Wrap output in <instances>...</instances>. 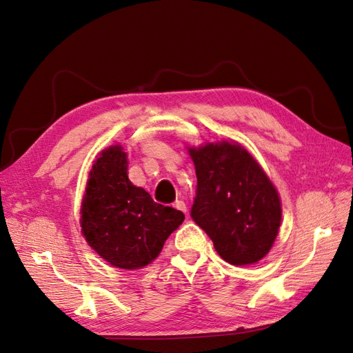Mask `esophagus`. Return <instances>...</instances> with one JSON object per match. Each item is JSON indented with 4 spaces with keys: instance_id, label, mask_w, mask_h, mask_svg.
<instances>
[{
    "instance_id": "obj_1",
    "label": "esophagus",
    "mask_w": 353,
    "mask_h": 353,
    "mask_svg": "<svg viewBox=\"0 0 353 353\" xmlns=\"http://www.w3.org/2000/svg\"><path fill=\"white\" fill-rule=\"evenodd\" d=\"M176 210H181V212H187V206H185V203L183 201V200H176V201H174V205H172Z\"/></svg>"
}]
</instances>
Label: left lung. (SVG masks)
Here are the masks:
<instances>
[{
    "mask_svg": "<svg viewBox=\"0 0 353 353\" xmlns=\"http://www.w3.org/2000/svg\"><path fill=\"white\" fill-rule=\"evenodd\" d=\"M197 188L190 215L223 261L259 262L272 248L281 223V203L256 160L227 141L190 148Z\"/></svg>",
    "mask_w": 353,
    "mask_h": 353,
    "instance_id": "8db88e82",
    "label": "left lung"
}]
</instances>
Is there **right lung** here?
I'll return each mask as SVG.
<instances>
[{
	"instance_id": "1",
	"label": "right lung",
	"mask_w": 353,
	"mask_h": 353,
	"mask_svg": "<svg viewBox=\"0 0 353 353\" xmlns=\"http://www.w3.org/2000/svg\"><path fill=\"white\" fill-rule=\"evenodd\" d=\"M128 159L121 145L101 152L90 172L82 201L81 227L91 248L122 270L153 262L184 213L156 203L128 179Z\"/></svg>"
}]
</instances>
